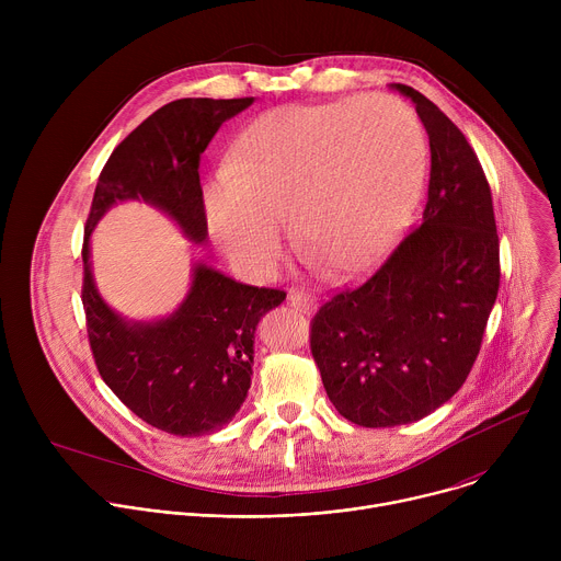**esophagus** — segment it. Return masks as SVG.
Segmentation results:
<instances>
[{
	"mask_svg": "<svg viewBox=\"0 0 561 561\" xmlns=\"http://www.w3.org/2000/svg\"><path fill=\"white\" fill-rule=\"evenodd\" d=\"M288 304L295 306L297 310L301 312H310L317 304V299L310 295V293H304V290H297V288H290L288 290Z\"/></svg>",
	"mask_w": 561,
	"mask_h": 561,
	"instance_id": "obj_1",
	"label": "esophagus"
}]
</instances>
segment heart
I'll return each instance as SVG.
<instances>
[{
  "label": "heart",
  "instance_id": "1",
  "mask_svg": "<svg viewBox=\"0 0 561 561\" xmlns=\"http://www.w3.org/2000/svg\"><path fill=\"white\" fill-rule=\"evenodd\" d=\"M424 154L415 113L394 98L273 108L206 184L208 232L234 266L262 277L279 260L288 217L297 249L319 266L362 268L409 217Z\"/></svg>",
  "mask_w": 561,
  "mask_h": 561
}]
</instances>
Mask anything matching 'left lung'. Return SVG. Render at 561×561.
Segmentation results:
<instances>
[{
    "label": "left lung",
    "instance_id": "1",
    "mask_svg": "<svg viewBox=\"0 0 561 561\" xmlns=\"http://www.w3.org/2000/svg\"><path fill=\"white\" fill-rule=\"evenodd\" d=\"M431 180L422 224L362 286L327 301L310 351L333 407L357 426L413 424L466 381L500 290V239L482 164L420 91Z\"/></svg>",
    "mask_w": 561,
    "mask_h": 561
}]
</instances>
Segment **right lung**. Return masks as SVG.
<instances>
[{
    "label": "right lung",
    "instance_id": "obj_1",
    "mask_svg": "<svg viewBox=\"0 0 561 561\" xmlns=\"http://www.w3.org/2000/svg\"><path fill=\"white\" fill-rule=\"evenodd\" d=\"M253 102L186 98L154 111L108 157L84 230L82 301L98 370L137 417L180 437L215 433L242 409L255 329L286 293L239 284L195 262L191 288L171 314L128 319L98 290L91 237L108 208L137 199L173 219L188 242L204 244L202 152L224 122Z\"/></svg>",
    "mask_w": 561,
    "mask_h": 561
}]
</instances>
